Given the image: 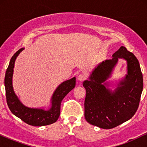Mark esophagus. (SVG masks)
Here are the masks:
<instances>
[{
  "mask_svg": "<svg viewBox=\"0 0 147 147\" xmlns=\"http://www.w3.org/2000/svg\"><path fill=\"white\" fill-rule=\"evenodd\" d=\"M77 79L79 82H83L85 79H86V75L85 74H79L77 77Z\"/></svg>",
  "mask_w": 147,
  "mask_h": 147,
  "instance_id": "obj_1",
  "label": "esophagus"
}]
</instances>
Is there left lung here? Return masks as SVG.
I'll use <instances>...</instances> for the list:
<instances>
[{
    "instance_id": "obj_1",
    "label": "left lung",
    "mask_w": 147,
    "mask_h": 147,
    "mask_svg": "<svg viewBox=\"0 0 147 147\" xmlns=\"http://www.w3.org/2000/svg\"><path fill=\"white\" fill-rule=\"evenodd\" d=\"M119 58L127 61V75L113 92L104 82L110 77ZM83 86L86 90L84 115L87 122L101 129L116 127L131 119L139 106L143 89L139 61L132 52L121 46L111 59L102 61L94 69Z\"/></svg>"
}]
</instances>
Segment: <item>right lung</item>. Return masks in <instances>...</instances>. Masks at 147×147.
I'll use <instances>...</instances> for the list:
<instances>
[{
  "instance_id": "right-lung-1",
  "label": "right lung",
  "mask_w": 147,
  "mask_h": 147,
  "mask_svg": "<svg viewBox=\"0 0 147 147\" xmlns=\"http://www.w3.org/2000/svg\"><path fill=\"white\" fill-rule=\"evenodd\" d=\"M24 48H21L13 55L6 70L5 77V87L7 104L9 110L14 115L29 125L42 126L57 122L60 115L61 103L65 95L75 87L76 78L63 82L57 87L52 97L51 108L48 110L32 109L23 105L15 94L12 86V76L15 60Z\"/></svg>"
}]
</instances>
